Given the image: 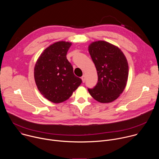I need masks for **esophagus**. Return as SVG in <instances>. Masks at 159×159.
Instances as JSON below:
<instances>
[{
  "instance_id": "obj_1",
  "label": "esophagus",
  "mask_w": 159,
  "mask_h": 159,
  "mask_svg": "<svg viewBox=\"0 0 159 159\" xmlns=\"http://www.w3.org/2000/svg\"><path fill=\"white\" fill-rule=\"evenodd\" d=\"M82 80V82H85V75H82V77H81Z\"/></svg>"
}]
</instances>
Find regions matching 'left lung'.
I'll list each match as a JSON object with an SVG mask.
<instances>
[{
	"label": "left lung",
	"instance_id": "1",
	"mask_svg": "<svg viewBox=\"0 0 159 159\" xmlns=\"http://www.w3.org/2000/svg\"><path fill=\"white\" fill-rule=\"evenodd\" d=\"M89 52L96 66L98 80L88 91L99 102L116 99L124 90L128 77V64L121 50L109 43L98 41L89 46Z\"/></svg>",
	"mask_w": 159,
	"mask_h": 159
}]
</instances>
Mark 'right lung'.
Returning <instances> with one entry per match:
<instances>
[{
    "label": "right lung",
    "mask_w": 159,
    "mask_h": 159,
    "mask_svg": "<svg viewBox=\"0 0 159 159\" xmlns=\"http://www.w3.org/2000/svg\"><path fill=\"white\" fill-rule=\"evenodd\" d=\"M71 43L58 41L45 49L34 66V80L41 94L50 101L60 103L69 99L82 82L74 74L66 59Z\"/></svg>",
    "instance_id": "1"
}]
</instances>
